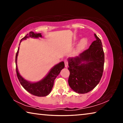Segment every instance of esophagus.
<instances>
[{
    "instance_id": "34e87169",
    "label": "esophagus",
    "mask_w": 123,
    "mask_h": 123,
    "mask_svg": "<svg viewBox=\"0 0 123 123\" xmlns=\"http://www.w3.org/2000/svg\"><path fill=\"white\" fill-rule=\"evenodd\" d=\"M68 61L67 60H64V64H65V67H68Z\"/></svg>"
}]
</instances>
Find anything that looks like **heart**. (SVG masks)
<instances>
[{
	"label": "heart",
	"instance_id": "b5f03b06",
	"mask_svg": "<svg viewBox=\"0 0 123 123\" xmlns=\"http://www.w3.org/2000/svg\"><path fill=\"white\" fill-rule=\"evenodd\" d=\"M88 39L87 38H82L78 43V47H77V50L78 51L82 50L87 46V44H88Z\"/></svg>",
	"mask_w": 123,
	"mask_h": 123
}]
</instances>
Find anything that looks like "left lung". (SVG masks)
Segmentation results:
<instances>
[{
	"mask_svg": "<svg viewBox=\"0 0 123 123\" xmlns=\"http://www.w3.org/2000/svg\"><path fill=\"white\" fill-rule=\"evenodd\" d=\"M95 41L78 56L68 59L70 75L68 84L73 90L84 94L94 89L103 75L105 56L101 41L94 34Z\"/></svg>",
	"mask_w": 123,
	"mask_h": 123,
	"instance_id": "obj_1",
	"label": "left lung"
}]
</instances>
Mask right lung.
Listing matches in <instances>:
<instances>
[{
    "mask_svg": "<svg viewBox=\"0 0 123 123\" xmlns=\"http://www.w3.org/2000/svg\"><path fill=\"white\" fill-rule=\"evenodd\" d=\"M41 34H37L34 32L31 31L29 34H27L25 36L23 37L20 41V43L23 40H25L26 38L29 37L31 38H37L38 37H42ZM19 49L18 47L17 52L16 55V73L17 78L19 80L20 84L23 87V88L32 95L37 97H45L48 95L51 92V89L53 88L54 86V80L56 78L57 76L60 74L61 70L64 68V62L62 61L59 63L56 64L50 70L48 74L45 76L44 78L42 79L41 80L39 81L36 82H31L26 80L23 77L20 75L18 70L17 64V56L19 53Z\"/></svg>",
    "mask_w": 123,
    "mask_h": 123,
    "instance_id": "add662e5",
    "label": "right lung"
}]
</instances>
